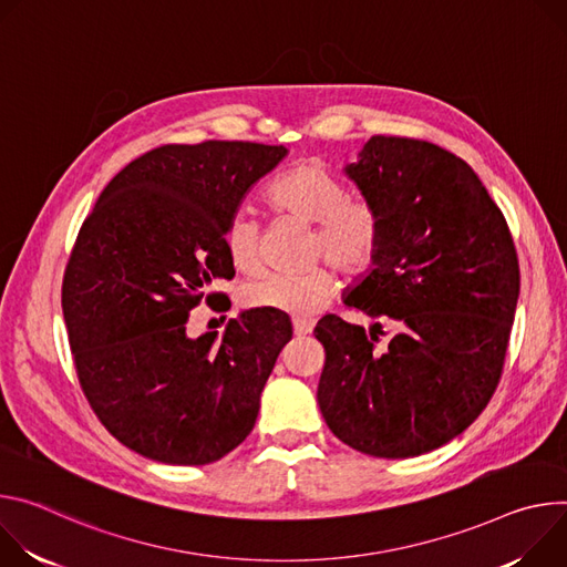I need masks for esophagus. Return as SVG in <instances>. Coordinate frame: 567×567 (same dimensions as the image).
<instances>
[{"label": "esophagus", "mask_w": 567, "mask_h": 567, "mask_svg": "<svg viewBox=\"0 0 567 567\" xmlns=\"http://www.w3.org/2000/svg\"><path fill=\"white\" fill-rule=\"evenodd\" d=\"M312 327H316V322L312 320H292V329H295V336H308V333H312Z\"/></svg>", "instance_id": "34e87169"}]
</instances>
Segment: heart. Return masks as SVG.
<instances>
[{"mask_svg": "<svg viewBox=\"0 0 567 567\" xmlns=\"http://www.w3.org/2000/svg\"><path fill=\"white\" fill-rule=\"evenodd\" d=\"M268 200L275 212L316 223L312 251L324 255L344 272L367 270L383 240V214L373 200L349 196L347 186L318 162L288 168L270 186ZM223 243L231 266L240 272L261 268L259 223L247 209H238L225 225ZM336 290V275L318 266L301 275L268 272L243 286L240 299L249 308L288 312L292 318H310L329 301Z\"/></svg>", "mask_w": 567, "mask_h": 567, "instance_id": "obj_1", "label": "heart"}]
</instances>
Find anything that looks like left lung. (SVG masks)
<instances>
[{
	"label": "left lung",
	"mask_w": 567,
	"mask_h": 567,
	"mask_svg": "<svg viewBox=\"0 0 567 567\" xmlns=\"http://www.w3.org/2000/svg\"><path fill=\"white\" fill-rule=\"evenodd\" d=\"M344 175L383 214L379 255L344 303L403 329L381 353V324L367 338L322 318L318 403L347 446L416 457L462 434L497 388L520 292L516 247L477 173L430 142L375 135Z\"/></svg>",
	"instance_id": "left-lung-1"
}]
</instances>
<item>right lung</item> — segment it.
Returning a JSON list of instances; mask_svg holds the SVG:
<instances>
[{
  "label": "right lung",
  "mask_w": 567,
  "mask_h": 567,
  "mask_svg": "<svg viewBox=\"0 0 567 567\" xmlns=\"http://www.w3.org/2000/svg\"><path fill=\"white\" fill-rule=\"evenodd\" d=\"M286 155L251 142L159 146L110 179L79 231L62 279L79 381L107 432L148 460L218 462L257 423L288 316L245 310L220 338H192L186 322L212 281L234 277L225 225Z\"/></svg>",
  "instance_id": "obj_1"
}]
</instances>
